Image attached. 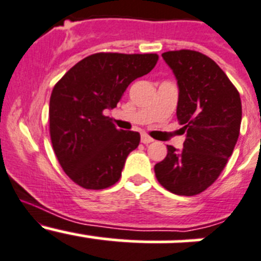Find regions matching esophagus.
<instances>
[{
  "mask_svg": "<svg viewBox=\"0 0 261 261\" xmlns=\"http://www.w3.org/2000/svg\"><path fill=\"white\" fill-rule=\"evenodd\" d=\"M141 141H142V143L148 144V143H151V142H153V139H152L151 137L147 136V134H143V136L141 137Z\"/></svg>",
  "mask_w": 261,
  "mask_h": 261,
  "instance_id": "1",
  "label": "esophagus"
}]
</instances>
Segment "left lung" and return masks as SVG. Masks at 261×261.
<instances>
[{
	"label": "left lung",
	"instance_id": "8db88e82",
	"mask_svg": "<svg viewBox=\"0 0 261 261\" xmlns=\"http://www.w3.org/2000/svg\"><path fill=\"white\" fill-rule=\"evenodd\" d=\"M179 85L176 115L185 133L184 147L167 146L154 165L160 184L177 195L192 197L210 188L233 152L241 127V99L213 59L190 49L162 53Z\"/></svg>",
	"mask_w": 261,
	"mask_h": 261
}]
</instances>
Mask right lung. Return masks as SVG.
Instances as JSON below:
<instances>
[{
	"label": "right lung",
	"mask_w": 261,
	"mask_h": 261,
	"mask_svg": "<svg viewBox=\"0 0 261 261\" xmlns=\"http://www.w3.org/2000/svg\"><path fill=\"white\" fill-rule=\"evenodd\" d=\"M154 53H95L56 84L49 101V133L67 176L90 190L114 185L138 147V132L119 130L104 112L117 108L132 81L153 69Z\"/></svg>",
	"instance_id": "1"
}]
</instances>
